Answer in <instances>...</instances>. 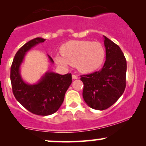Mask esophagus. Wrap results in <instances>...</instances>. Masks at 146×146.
Here are the masks:
<instances>
[{"label":"esophagus","instance_id":"34e87169","mask_svg":"<svg viewBox=\"0 0 146 146\" xmlns=\"http://www.w3.org/2000/svg\"><path fill=\"white\" fill-rule=\"evenodd\" d=\"M72 78L73 79V80H76V79L78 78V76L77 75H72Z\"/></svg>","mask_w":146,"mask_h":146}]
</instances>
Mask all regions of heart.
Here are the masks:
<instances>
[{
    "label": "heart",
    "instance_id": "b5f03b06",
    "mask_svg": "<svg viewBox=\"0 0 146 146\" xmlns=\"http://www.w3.org/2000/svg\"><path fill=\"white\" fill-rule=\"evenodd\" d=\"M60 52L62 56L54 58L58 64L76 66L82 73H91L98 69L106 56L105 49L101 43L88 40L68 42L62 46Z\"/></svg>",
    "mask_w": 146,
    "mask_h": 146
}]
</instances>
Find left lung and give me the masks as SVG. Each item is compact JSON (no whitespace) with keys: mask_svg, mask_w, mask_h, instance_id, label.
Listing matches in <instances>:
<instances>
[{"mask_svg":"<svg viewBox=\"0 0 146 146\" xmlns=\"http://www.w3.org/2000/svg\"><path fill=\"white\" fill-rule=\"evenodd\" d=\"M106 61L99 71L81 75L83 98L88 106L103 110L113 105L126 86V60L118 45L106 36Z\"/></svg>","mask_w":146,"mask_h":146,"instance_id":"left-lung-1","label":"left lung"}]
</instances>
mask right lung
Listing matches in <instances>:
<instances>
[{
	"label": "right lung",
	"instance_id": "add662e5",
	"mask_svg": "<svg viewBox=\"0 0 146 146\" xmlns=\"http://www.w3.org/2000/svg\"><path fill=\"white\" fill-rule=\"evenodd\" d=\"M44 41L42 38H36L23 45L15 55L10 71L12 91L16 100L29 112L42 116L51 115L59 109L72 82L71 73L60 75L53 72L45 73L35 84H28L23 81L20 66L25 54L36 44ZM48 56L53 63V59Z\"/></svg>",
	"mask_w": 146,
	"mask_h": 146
}]
</instances>
